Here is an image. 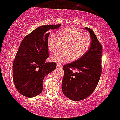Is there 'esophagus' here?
Returning <instances> with one entry per match:
<instances>
[{
  "label": "esophagus",
  "instance_id": "esophagus-1",
  "mask_svg": "<svg viewBox=\"0 0 120 120\" xmlns=\"http://www.w3.org/2000/svg\"><path fill=\"white\" fill-rule=\"evenodd\" d=\"M60 67H62V65H60V64H57V68H60Z\"/></svg>",
  "mask_w": 120,
  "mask_h": 120
}]
</instances>
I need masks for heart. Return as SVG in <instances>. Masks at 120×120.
Returning <instances> with one entry per match:
<instances>
[{
	"mask_svg": "<svg viewBox=\"0 0 120 120\" xmlns=\"http://www.w3.org/2000/svg\"><path fill=\"white\" fill-rule=\"evenodd\" d=\"M91 43L92 38L89 33L73 27L62 29L57 33L56 36L50 33L47 40L48 49L53 54L59 50L60 45H64L63 51L50 57L51 61L60 64L81 58L89 50Z\"/></svg>",
	"mask_w": 120,
	"mask_h": 120,
	"instance_id": "1",
	"label": "heart"
}]
</instances>
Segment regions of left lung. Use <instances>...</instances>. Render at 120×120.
Wrapping results in <instances>:
<instances>
[{
	"label": "left lung",
	"instance_id": "1",
	"mask_svg": "<svg viewBox=\"0 0 120 120\" xmlns=\"http://www.w3.org/2000/svg\"><path fill=\"white\" fill-rule=\"evenodd\" d=\"M92 38L91 47L82 57L63 66V93L73 101L89 97L96 88L101 75L102 46L91 29L85 27ZM72 69L77 71L73 73Z\"/></svg>",
	"mask_w": 120,
	"mask_h": 120
}]
</instances>
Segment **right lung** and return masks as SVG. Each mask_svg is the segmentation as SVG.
Returning <instances> with one entry per match:
<instances>
[{
	"label": "right lung",
	"instance_id": "right-lung-1",
	"mask_svg": "<svg viewBox=\"0 0 120 120\" xmlns=\"http://www.w3.org/2000/svg\"><path fill=\"white\" fill-rule=\"evenodd\" d=\"M61 25L42 26L25 37L13 64V79L16 90L23 96L34 97L43 90L44 78L56 69V63H45L49 57L47 37L50 29Z\"/></svg>",
	"mask_w": 120,
	"mask_h": 120
}]
</instances>
